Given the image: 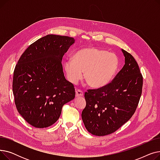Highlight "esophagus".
<instances>
[{"label": "esophagus", "instance_id": "esophagus-1", "mask_svg": "<svg viewBox=\"0 0 160 160\" xmlns=\"http://www.w3.org/2000/svg\"><path fill=\"white\" fill-rule=\"evenodd\" d=\"M83 93L81 90H80V89L76 90V97H83Z\"/></svg>", "mask_w": 160, "mask_h": 160}]
</instances>
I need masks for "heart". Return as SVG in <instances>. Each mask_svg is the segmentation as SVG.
Wrapping results in <instances>:
<instances>
[{
	"instance_id": "b5f03b06",
	"label": "heart",
	"mask_w": 160,
	"mask_h": 160,
	"mask_svg": "<svg viewBox=\"0 0 160 160\" xmlns=\"http://www.w3.org/2000/svg\"><path fill=\"white\" fill-rule=\"evenodd\" d=\"M67 79L77 83L84 72V79L92 88H101L115 77L119 67V58L115 54L95 47L83 48L76 52L72 59L65 62Z\"/></svg>"
}]
</instances>
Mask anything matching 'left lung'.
<instances>
[{
  "label": "left lung",
  "mask_w": 160,
  "mask_h": 160,
  "mask_svg": "<svg viewBox=\"0 0 160 160\" xmlns=\"http://www.w3.org/2000/svg\"><path fill=\"white\" fill-rule=\"evenodd\" d=\"M125 64L106 86L85 92L82 118L88 131L104 136L117 131L135 113L142 93V76L131 54L122 49Z\"/></svg>",
  "instance_id": "obj_1"
}]
</instances>
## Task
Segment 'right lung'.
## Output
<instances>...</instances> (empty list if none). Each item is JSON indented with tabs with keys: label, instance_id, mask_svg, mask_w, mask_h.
<instances>
[{
	"label": "right lung",
	"instance_id": "obj_1",
	"mask_svg": "<svg viewBox=\"0 0 160 160\" xmlns=\"http://www.w3.org/2000/svg\"><path fill=\"white\" fill-rule=\"evenodd\" d=\"M74 43L72 38L47 35L31 44L15 65L13 93L18 112L33 127L47 128L60 117L63 106L74 99L61 61Z\"/></svg>",
	"mask_w": 160,
	"mask_h": 160
}]
</instances>
